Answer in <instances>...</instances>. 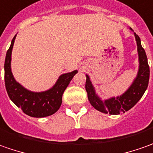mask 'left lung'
Masks as SVG:
<instances>
[{
	"mask_svg": "<svg viewBox=\"0 0 153 153\" xmlns=\"http://www.w3.org/2000/svg\"><path fill=\"white\" fill-rule=\"evenodd\" d=\"M130 29L132 30V29ZM134 34L139 56V68L134 81L132 82L131 85L125 92L118 96L117 97H113L106 100H102L97 94L90 77L86 74L85 90L88 95V100L90 101V103L93 108L102 113L118 115L120 113H125L126 111H129L139 102L148 86L150 68L147 62V57L145 50L141 46L140 37L135 33H134Z\"/></svg>",
	"mask_w": 153,
	"mask_h": 153,
	"instance_id": "obj_1",
	"label": "left lung"
}]
</instances>
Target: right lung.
Here are the masks:
<instances>
[{"instance_id":"add662e5","label":"right lung","mask_w":153,"mask_h":153,"mask_svg":"<svg viewBox=\"0 0 153 153\" xmlns=\"http://www.w3.org/2000/svg\"><path fill=\"white\" fill-rule=\"evenodd\" d=\"M16 36L17 34L11 42L4 64L5 85L8 97L17 107L21 108L25 114L30 117L44 118L52 115L61 107L62 94L78 71L74 70L60 75L55 85L45 91L34 92L27 90L16 81L11 68L12 51Z\"/></svg>"}]
</instances>
